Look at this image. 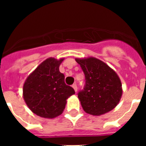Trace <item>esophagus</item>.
<instances>
[{
  "instance_id": "esophagus-1",
  "label": "esophagus",
  "mask_w": 146,
  "mask_h": 146,
  "mask_svg": "<svg viewBox=\"0 0 146 146\" xmlns=\"http://www.w3.org/2000/svg\"><path fill=\"white\" fill-rule=\"evenodd\" d=\"M72 88H74V91H75V92H77V85H76V84H73V85H72Z\"/></svg>"
}]
</instances>
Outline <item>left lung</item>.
I'll return each mask as SVG.
<instances>
[{"instance_id": "left-lung-1", "label": "left lung", "mask_w": 146, "mask_h": 146, "mask_svg": "<svg viewBox=\"0 0 146 146\" xmlns=\"http://www.w3.org/2000/svg\"><path fill=\"white\" fill-rule=\"evenodd\" d=\"M86 77V85L78 93L86 113L101 115L111 111L119 103L122 85L116 72L108 64L94 57L75 58Z\"/></svg>"}]
</instances>
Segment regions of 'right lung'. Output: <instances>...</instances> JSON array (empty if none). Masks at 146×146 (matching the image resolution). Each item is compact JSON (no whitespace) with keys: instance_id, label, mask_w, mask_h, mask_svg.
<instances>
[{"instance_id":"1","label":"right lung","mask_w":146,"mask_h":146,"mask_svg":"<svg viewBox=\"0 0 146 146\" xmlns=\"http://www.w3.org/2000/svg\"><path fill=\"white\" fill-rule=\"evenodd\" d=\"M64 58H49L36 67L23 85V99L29 109L38 116L54 118L65 109L66 99L75 94L64 82L59 66Z\"/></svg>"}]
</instances>
